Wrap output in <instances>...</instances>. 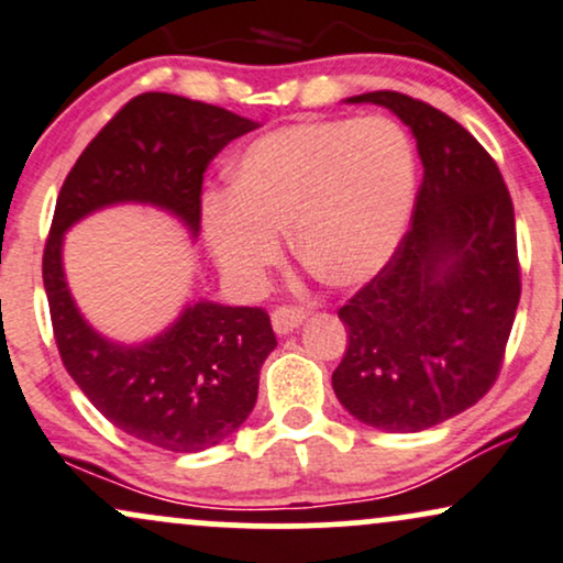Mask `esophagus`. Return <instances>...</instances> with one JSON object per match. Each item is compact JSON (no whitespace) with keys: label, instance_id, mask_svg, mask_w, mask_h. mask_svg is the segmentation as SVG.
I'll use <instances>...</instances> for the list:
<instances>
[{"label":"esophagus","instance_id":"obj_1","mask_svg":"<svg viewBox=\"0 0 563 563\" xmlns=\"http://www.w3.org/2000/svg\"><path fill=\"white\" fill-rule=\"evenodd\" d=\"M306 316L308 313L302 308H276L274 313H271V323H274L276 334L287 336L292 334L302 321H306Z\"/></svg>","mask_w":563,"mask_h":563}]
</instances>
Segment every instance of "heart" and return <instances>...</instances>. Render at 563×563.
Segmentation results:
<instances>
[{"label": "heart", "instance_id": "b5f03b06", "mask_svg": "<svg viewBox=\"0 0 563 563\" xmlns=\"http://www.w3.org/2000/svg\"><path fill=\"white\" fill-rule=\"evenodd\" d=\"M413 187V147L387 118L282 125L240 152L231 191L208 195L205 242L231 282L255 287L292 223L297 257L327 284L353 287L395 255Z\"/></svg>", "mask_w": 563, "mask_h": 563}]
</instances>
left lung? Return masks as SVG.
<instances>
[{
	"mask_svg": "<svg viewBox=\"0 0 563 563\" xmlns=\"http://www.w3.org/2000/svg\"><path fill=\"white\" fill-rule=\"evenodd\" d=\"M345 102L395 112L424 178L393 261L340 308L347 350L332 387L363 424L421 432L472 408L500 372L521 295L511 195L477 139L432 104L398 91Z\"/></svg>",
	"mask_w": 563,
	"mask_h": 563,
	"instance_id": "left-lung-1",
	"label": "left lung"
}]
</instances>
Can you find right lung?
<instances>
[{"label": "right lung", "mask_w": 563, "mask_h": 563, "mask_svg": "<svg viewBox=\"0 0 563 563\" xmlns=\"http://www.w3.org/2000/svg\"><path fill=\"white\" fill-rule=\"evenodd\" d=\"M261 123L216 104L147 91L131 99L81 152L59 189L44 247V289L59 358L110 424L174 453H200L244 424L261 366L276 347L263 308L191 300L161 334L115 342L73 300L65 231L112 205H150L200 236L202 174Z\"/></svg>", "instance_id": "right-lung-1"}]
</instances>
